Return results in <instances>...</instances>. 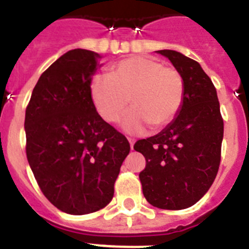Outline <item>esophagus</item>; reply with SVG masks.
Returning a JSON list of instances; mask_svg holds the SVG:
<instances>
[{"mask_svg": "<svg viewBox=\"0 0 249 249\" xmlns=\"http://www.w3.org/2000/svg\"><path fill=\"white\" fill-rule=\"evenodd\" d=\"M127 140H129V142H130V147H131V149H134V142H135V140L131 138H127Z\"/></svg>", "mask_w": 249, "mask_h": 249, "instance_id": "obj_1", "label": "esophagus"}]
</instances>
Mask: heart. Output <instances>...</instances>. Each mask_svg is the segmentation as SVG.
<instances>
[{
	"label": "heart",
	"mask_w": 249,
	"mask_h": 249,
	"mask_svg": "<svg viewBox=\"0 0 249 249\" xmlns=\"http://www.w3.org/2000/svg\"><path fill=\"white\" fill-rule=\"evenodd\" d=\"M129 97L134 107L123 118L122 127L129 134H141L149 125L161 127L176 118L185 97V82L176 69L146 55L120 60L109 75L91 79V102L105 122L119 119Z\"/></svg>",
	"instance_id": "obj_1"
}]
</instances>
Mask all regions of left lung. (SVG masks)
Instances as JSON below:
<instances>
[{"label":"left lung","mask_w":249,"mask_h":249,"mask_svg":"<svg viewBox=\"0 0 249 249\" xmlns=\"http://www.w3.org/2000/svg\"><path fill=\"white\" fill-rule=\"evenodd\" d=\"M156 52L169 58L182 75L185 97L165 129L134 145L146 160L139 178L150 205L183 210L200 201L216 178L223 120L216 88L200 63L171 49Z\"/></svg>","instance_id":"obj_1"}]
</instances>
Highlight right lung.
I'll return each instance as SVG.
<instances>
[{"label": "right lung", "mask_w": 249, "mask_h": 249, "mask_svg": "<svg viewBox=\"0 0 249 249\" xmlns=\"http://www.w3.org/2000/svg\"><path fill=\"white\" fill-rule=\"evenodd\" d=\"M100 54L71 49L42 73L26 109L27 160L51 203L69 214L111 201L130 144L104 122L90 98Z\"/></svg>", "instance_id": "obj_1"}]
</instances>
